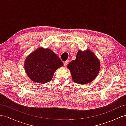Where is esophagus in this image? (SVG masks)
I'll list each match as a JSON object with an SVG mask.
<instances>
[{"label":"esophagus","mask_w":126,"mask_h":126,"mask_svg":"<svg viewBox=\"0 0 126 126\" xmlns=\"http://www.w3.org/2000/svg\"><path fill=\"white\" fill-rule=\"evenodd\" d=\"M68 63H69V61H65V62H64V66L66 67V65H67V64H68Z\"/></svg>","instance_id":"34e87169"}]
</instances>
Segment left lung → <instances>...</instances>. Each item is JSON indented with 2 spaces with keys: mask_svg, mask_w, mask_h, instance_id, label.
<instances>
[{
  "mask_svg": "<svg viewBox=\"0 0 126 126\" xmlns=\"http://www.w3.org/2000/svg\"><path fill=\"white\" fill-rule=\"evenodd\" d=\"M71 73L73 81L80 85L93 81L98 76L101 63L95 54L89 49L79 50L76 59L67 66Z\"/></svg>",
  "mask_w": 126,
  "mask_h": 126,
  "instance_id": "left-lung-1",
  "label": "left lung"
}]
</instances>
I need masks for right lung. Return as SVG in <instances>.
<instances>
[{
	"instance_id": "obj_1",
	"label": "right lung",
	"mask_w": 126,
	"mask_h": 126,
	"mask_svg": "<svg viewBox=\"0 0 126 126\" xmlns=\"http://www.w3.org/2000/svg\"><path fill=\"white\" fill-rule=\"evenodd\" d=\"M63 65V63L53 51L40 47L27 57L24 70L32 81L46 83L52 79L56 70Z\"/></svg>"
}]
</instances>
